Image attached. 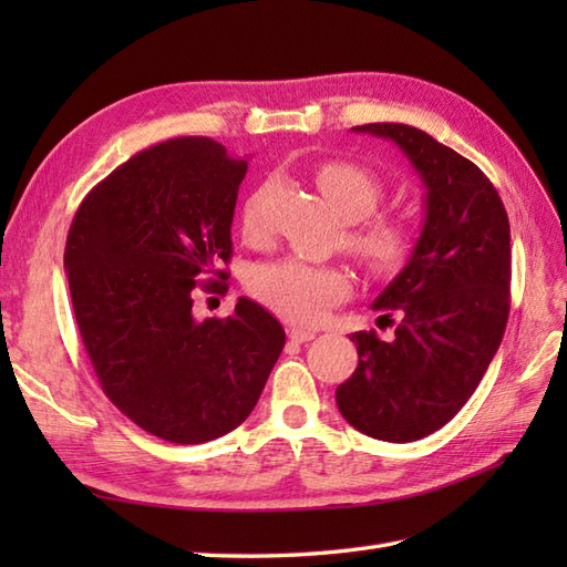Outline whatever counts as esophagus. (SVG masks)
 <instances>
[{"label":"esophagus","instance_id":"1","mask_svg":"<svg viewBox=\"0 0 567 567\" xmlns=\"http://www.w3.org/2000/svg\"><path fill=\"white\" fill-rule=\"evenodd\" d=\"M287 336H290V339L295 341V343H307V341H311L317 336V331L315 329H302V327H292L290 331H287Z\"/></svg>","mask_w":567,"mask_h":567}]
</instances>
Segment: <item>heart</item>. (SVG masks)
Wrapping results in <instances>:
<instances>
[{"label":"heart","instance_id":"1","mask_svg":"<svg viewBox=\"0 0 567 567\" xmlns=\"http://www.w3.org/2000/svg\"><path fill=\"white\" fill-rule=\"evenodd\" d=\"M315 179L321 195L343 219H361L348 234V246L365 268L378 275L400 270L412 252L414 231L400 214H370L382 197L380 177L363 165L329 161L319 165ZM240 228L248 240L260 238V195L246 202ZM250 290L275 315L295 323H317L331 307L351 295V277L339 265L285 258L260 265L250 277Z\"/></svg>","mask_w":567,"mask_h":567}]
</instances>
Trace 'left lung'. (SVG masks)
Masks as SVG:
<instances>
[{
  "mask_svg": "<svg viewBox=\"0 0 567 567\" xmlns=\"http://www.w3.org/2000/svg\"><path fill=\"white\" fill-rule=\"evenodd\" d=\"M360 134L402 148L424 183L426 219L402 272L372 309L400 315L394 339L355 331L358 368L336 390L343 419L365 436L409 443L461 412L483 380L509 319L507 209L475 163L406 124Z\"/></svg>",
  "mask_w": 567,
  "mask_h": 567,
  "instance_id": "obj_1",
  "label": "left lung"
}]
</instances>
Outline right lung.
Returning <instances> with one entry per match:
<instances>
[{
    "mask_svg": "<svg viewBox=\"0 0 567 567\" xmlns=\"http://www.w3.org/2000/svg\"><path fill=\"white\" fill-rule=\"evenodd\" d=\"M246 171L207 136L171 138L104 177L70 226L68 285L92 368L118 412L163 441L244 424L285 348L280 321L246 297L226 319L192 317L195 290H228Z\"/></svg>",
    "mask_w": 567,
    "mask_h": 567,
    "instance_id": "right-lung-1",
    "label": "right lung"
}]
</instances>
